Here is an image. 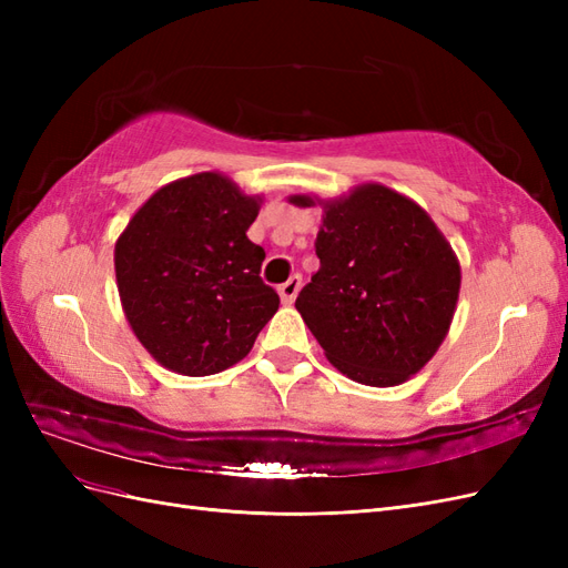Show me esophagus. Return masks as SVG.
Here are the masks:
<instances>
[{
	"label": "esophagus",
	"instance_id": "34e87169",
	"mask_svg": "<svg viewBox=\"0 0 568 568\" xmlns=\"http://www.w3.org/2000/svg\"><path fill=\"white\" fill-rule=\"evenodd\" d=\"M301 286H303V277H301V274H294V277H288V280L280 286V298H282V303H286V305L294 303L296 296H298Z\"/></svg>",
	"mask_w": 568,
	"mask_h": 568
}]
</instances>
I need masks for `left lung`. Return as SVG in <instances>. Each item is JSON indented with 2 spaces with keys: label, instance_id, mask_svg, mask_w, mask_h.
<instances>
[{
  "label": "left lung",
  "instance_id": "8db88e82",
  "mask_svg": "<svg viewBox=\"0 0 568 568\" xmlns=\"http://www.w3.org/2000/svg\"><path fill=\"white\" fill-rule=\"evenodd\" d=\"M320 270L296 298L329 363L365 386H398L436 355L457 311L462 270L419 203L379 182L324 201Z\"/></svg>",
  "mask_w": 568,
  "mask_h": 568
}]
</instances>
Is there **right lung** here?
Returning a JSON list of instances; mask_svg holds the SVG:
<instances>
[{
  "mask_svg": "<svg viewBox=\"0 0 568 568\" xmlns=\"http://www.w3.org/2000/svg\"><path fill=\"white\" fill-rule=\"evenodd\" d=\"M263 196L227 175L196 173L153 192L115 242L123 313L149 355L184 376L244 359L280 307L261 280L263 246L246 236Z\"/></svg>",
  "mask_w": 568,
  "mask_h": 568,
  "instance_id": "right-lung-1",
  "label": "right lung"
}]
</instances>
